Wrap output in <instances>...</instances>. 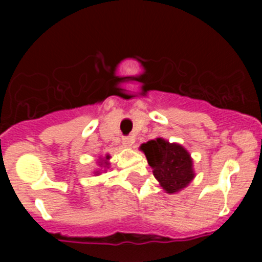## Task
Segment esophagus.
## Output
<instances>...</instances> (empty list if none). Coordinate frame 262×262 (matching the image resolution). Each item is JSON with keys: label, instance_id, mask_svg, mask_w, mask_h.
I'll return each mask as SVG.
<instances>
[{"label": "esophagus", "instance_id": "esophagus-1", "mask_svg": "<svg viewBox=\"0 0 262 262\" xmlns=\"http://www.w3.org/2000/svg\"><path fill=\"white\" fill-rule=\"evenodd\" d=\"M134 143V138L133 137H124L123 138V144L125 147H132Z\"/></svg>", "mask_w": 262, "mask_h": 262}]
</instances>
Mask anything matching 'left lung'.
Returning a JSON list of instances; mask_svg holds the SVG:
<instances>
[{
    "label": "left lung",
    "instance_id": "left-lung-1",
    "mask_svg": "<svg viewBox=\"0 0 262 262\" xmlns=\"http://www.w3.org/2000/svg\"><path fill=\"white\" fill-rule=\"evenodd\" d=\"M139 149L146 155L153 176L167 194L181 191L195 179L194 161L181 144L158 137L141 144Z\"/></svg>",
    "mask_w": 262,
    "mask_h": 262
}]
</instances>
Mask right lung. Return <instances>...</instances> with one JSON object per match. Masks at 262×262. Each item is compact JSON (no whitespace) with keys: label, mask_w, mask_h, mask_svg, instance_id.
Listing matches in <instances>:
<instances>
[{"label":"right lung","mask_w":262,"mask_h":262,"mask_svg":"<svg viewBox=\"0 0 262 262\" xmlns=\"http://www.w3.org/2000/svg\"><path fill=\"white\" fill-rule=\"evenodd\" d=\"M110 158H112V156H110L109 153L97 157V168L94 171L95 176H99L101 175L102 172H106L107 168L110 167Z\"/></svg>","instance_id":"obj_1"}]
</instances>
